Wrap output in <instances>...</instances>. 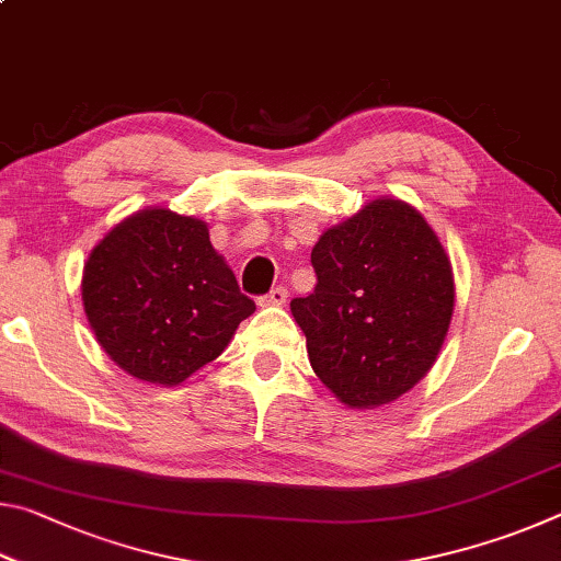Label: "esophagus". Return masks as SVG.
Here are the masks:
<instances>
[{"instance_id":"34e87169","label":"esophagus","mask_w":561,"mask_h":561,"mask_svg":"<svg viewBox=\"0 0 561 561\" xmlns=\"http://www.w3.org/2000/svg\"><path fill=\"white\" fill-rule=\"evenodd\" d=\"M262 307H284L287 304V289L284 287H274L267 297L260 299Z\"/></svg>"}]
</instances>
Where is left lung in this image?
<instances>
[{
	"label": "left lung",
	"instance_id": "left-lung-1",
	"mask_svg": "<svg viewBox=\"0 0 561 561\" xmlns=\"http://www.w3.org/2000/svg\"><path fill=\"white\" fill-rule=\"evenodd\" d=\"M317 287L291 299L311 368L348 408L393 403L423 381L448 336L455 279L428 220L376 197L321 232Z\"/></svg>",
	"mask_w": 561,
	"mask_h": 561
}]
</instances>
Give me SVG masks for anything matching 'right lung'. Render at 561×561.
<instances>
[{
	"instance_id": "1",
	"label": "right lung",
	"mask_w": 561,
	"mask_h": 561,
	"mask_svg": "<svg viewBox=\"0 0 561 561\" xmlns=\"http://www.w3.org/2000/svg\"><path fill=\"white\" fill-rule=\"evenodd\" d=\"M81 301L113 364L168 388L220 356L254 311L207 222L168 207L133 213L103 234L83 264Z\"/></svg>"
}]
</instances>
